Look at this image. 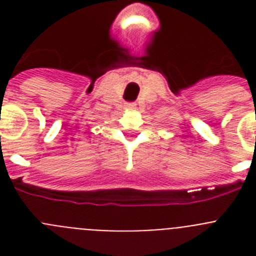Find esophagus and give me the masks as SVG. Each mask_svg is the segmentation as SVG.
<instances>
[{
    "instance_id": "1",
    "label": "esophagus",
    "mask_w": 256,
    "mask_h": 256,
    "mask_svg": "<svg viewBox=\"0 0 256 256\" xmlns=\"http://www.w3.org/2000/svg\"><path fill=\"white\" fill-rule=\"evenodd\" d=\"M126 108H128V110H132V108H136V104H133V102H128V104H126Z\"/></svg>"
}]
</instances>
